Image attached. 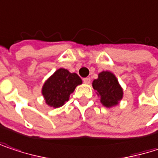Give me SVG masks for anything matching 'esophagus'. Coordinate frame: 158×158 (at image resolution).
<instances>
[{"label":"esophagus","mask_w":158,"mask_h":158,"mask_svg":"<svg viewBox=\"0 0 158 158\" xmlns=\"http://www.w3.org/2000/svg\"><path fill=\"white\" fill-rule=\"evenodd\" d=\"M83 82L85 84H89L90 83V78H84L83 79Z\"/></svg>","instance_id":"34e87169"}]
</instances>
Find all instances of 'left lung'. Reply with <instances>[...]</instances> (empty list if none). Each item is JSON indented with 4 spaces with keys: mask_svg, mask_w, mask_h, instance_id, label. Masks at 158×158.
<instances>
[{
    "mask_svg": "<svg viewBox=\"0 0 158 158\" xmlns=\"http://www.w3.org/2000/svg\"><path fill=\"white\" fill-rule=\"evenodd\" d=\"M92 86L100 97V102L104 107L117 106L123 98V89L116 76L110 71H102L98 78L94 79Z\"/></svg>",
    "mask_w": 158,
    "mask_h": 158,
    "instance_id": "left-lung-1",
    "label": "left lung"
}]
</instances>
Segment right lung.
<instances>
[{
  "label": "right lung",
  "instance_id": "obj_1",
  "mask_svg": "<svg viewBox=\"0 0 158 158\" xmlns=\"http://www.w3.org/2000/svg\"><path fill=\"white\" fill-rule=\"evenodd\" d=\"M82 80L76 73H70L68 69H59L47 79L42 87V95L46 104L52 108L63 106L69 98L76 87Z\"/></svg>",
  "mask_w": 158,
  "mask_h": 158
}]
</instances>
